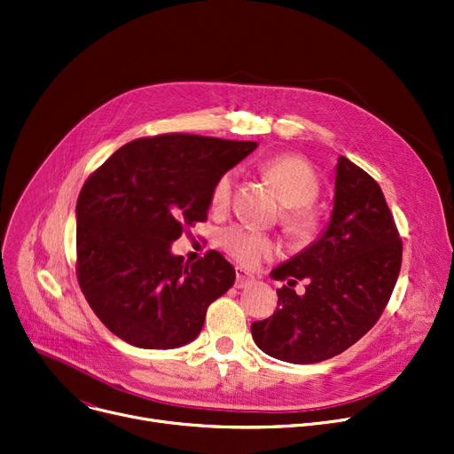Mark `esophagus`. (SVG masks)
<instances>
[{
  "label": "esophagus",
  "mask_w": 454,
  "mask_h": 454,
  "mask_svg": "<svg viewBox=\"0 0 454 454\" xmlns=\"http://www.w3.org/2000/svg\"><path fill=\"white\" fill-rule=\"evenodd\" d=\"M250 283H254V276L247 274V271L243 268H237L235 270V286L237 288H245L248 286Z\"/></svg>",
  "instance_id": "1"
}]
</instances>
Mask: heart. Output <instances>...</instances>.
<instances>
[{"instance_id": "obj_1", "label": "heart", "mask_w": 454, "mask_h": 454, "mask_svg": "<svg viewBox=\"0 0 454 454\" xmlns=\"http://www.w3.org/2000/svg\"><path fill=\"white\" fill-rule=\"evenodd\" d=\"M262 171L286 204L283 214L286 230L299 240L312 239L321 226V214L314 204L321 190V180L314 166L303 157L283 153L268 159L262 164ZM233 180V171H226L215 180L209 193L211 207L224 209L230 204ZM219 245L231 259L248 268L257 266L261 261L274 257L279 252L276 239L243 224L224 228L219 233Z\"/></svg>"}]
</instances>
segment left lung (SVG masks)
Instances as JSON below:
<instances>
[{
	"label": "left lung",
	"instance_id": "8db88e82",
	"mask_svg": "<svg viewBox=\"0 0 454 454\" xmlns=\"http://www.w3.org/2000/svg\"><path fill=\"white\" fill-rule=\"evenodd\" d=\"M402 237L376 180L338 159L332 219L316 243L274 270L288 281L278 290V310L252 323L255 345L288 364H319L376 325L402 268ZM309 278L305 296L289 286Z\"/></svg>",
	"mask_w": 454,
	"mask_h": 454
}]
</instances>
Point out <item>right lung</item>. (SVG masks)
<instances>
[{"label": "right lung", "mask_w": 454, "mask_h": 454, "mask_svg": "<svg viewBox=\"0 0 454 454\" xmlns=\"http://www.w3.org/2000/svg\"><path fill=\"white\" fill-rule=\"evenodd\" d=\"M255 147L186 133L142 137L87 176L76 202V278L114 336L140 348L199 336L235 268L215 250L188 264L169 248L207 219L215 180Z\"/></svg>", "instance_id": "obj_1"}]
</instances>
